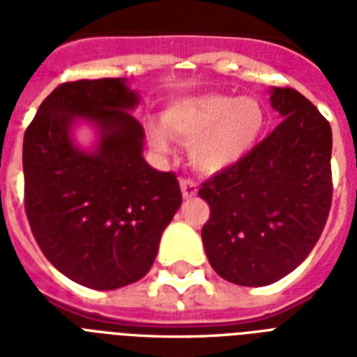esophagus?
<instances>
[{
	"mask_svg": "<svg viewBox=\"0 0 357 357\" xmlns=\"http://www.w3.org/2000/svg\"><path fill=\"white\" fill-rule=\"evenodd\" d=\"M179 185H181V192H183V198H192V196H196V192H198V185H196V181H192V179H181L179 181Z\"/></svg>",
	"mask_w": 357,
	"mask_h": 357,
	"instance_id": "1",
	"label": "esophagus"
}]
</instances>
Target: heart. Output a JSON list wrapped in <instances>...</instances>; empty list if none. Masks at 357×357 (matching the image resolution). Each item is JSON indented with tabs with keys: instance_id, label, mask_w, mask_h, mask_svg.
Returning <instances> with one entry per match:
<instances>
[{
	"instance_id": "b5f03b06",
	"label": "heart",
	"mask_w": 357,
	"mask_h": 357,
	"mask_svg": "<svg viewBox=\"0 0 357 357\" xmlns=\"http://www.w3.org/2000/svg\"><path fill=\"white\" fill-rule=\"evenodd\" d=\"M168 133L181 142H192L190 161L204 172H222L243 161L263 137L266 116L252 98L204 94L172 103L162 114ZM151 142L168 151V135L161 126H150Z\"/></svg>"
}]
</instances>
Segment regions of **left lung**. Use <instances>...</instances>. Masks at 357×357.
Instances as JSON below:
<instances>
[{
	"instance_id": "obj_1",
	"label": "left lung",
	"mask_w": 357,
	"mask_h": 357,
	"mask_svg": "<svg viewBox=\"0 0 357 357\" xmlns=\"http://www.w3.org/2000/svg\"><path fill=\"white\" fill-rule=\"evenodd\" d=\"M283 122L243 161L198 190L209 204L202 228L218 276L244 287L282 280L310 255L332 207V128L291 86H274Z\"/></svg>"
}]
</instances>
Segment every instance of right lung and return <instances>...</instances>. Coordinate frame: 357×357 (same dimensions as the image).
<instances>
[{
	"label": "right lung",
	"instance_id": "add662e5",
	"mask_svg": "<svg viewBox=\"0 0 357 357\" xmlns=\"http://www.w3.org/2000/svg\"><path fill=\"white\" fill-rule=\"evenodd\" d=\"M137 103L120 77L61 83L24 135V204L36 244L59 272L98 291L148 274L181 206L176 174L142 157L144 129L129 113ZM75 118L100 128L94 152L69 139Z\"/></svg>",
	"mask_w": 357,
	"mask_h": 357
}]
</instances>
